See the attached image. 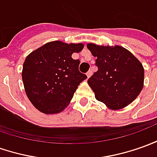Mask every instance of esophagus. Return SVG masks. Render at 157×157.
<instances>
[{"label":"esophagus","mask_w":157,"mask_h":157,"mask_svg":"<svg viewBox=\"0 0 157 157\" xmlns=\"http://www.w3.org/2000/svg\"><path fill=\"white\" fill-rule=\"evenodd\" d=\"M91 75H92V71H91V70H88V71L87 72V78H89V77L91 76Z\"/></svg>","instance_id":"1"}]
</instances>
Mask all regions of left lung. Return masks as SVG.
I'll return each instance as SVG.
<instances>
[{
    "label": "left lung",
    "instance_id": "left-lung-1",
    "mask_svg": "<svg viewBox=\"0 0 157 157\" xmlns=\"http://www.w3.org/2000/svg\"><path fill=\"white\" fill-rule=\"evenodd\" d=\"M96 57L98 70L87 83L97 101L112 110L122 109L134 101L144 87V70L136 56L125 48L87 44Z\"/></svg>",
    "mask_w": 157,
    "mask_h": 157
}]
</instances>
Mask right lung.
Wrapping results in <instances>:
<instances>
[{"label": "right lung", "mask_w": 157, "mask_h": 157, "mask_svg": "<svg viewBox=\"0 0 157 157\" xmlns=\"http://www.w3.org/2000/svg\"><path fill=\"white\" fill-rule=\"evenodd\" d=\"M84 47L82 43L52 41L26 56L22 81L31 103L45 114L59 113L68 106L79 84L87 75L78 70L80 61L72 58Z\"/></svg>", "instance_id": "add662e5"}]
</instances>
